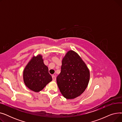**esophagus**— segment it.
I'll list each match as a JSON object with an SVG mask.
<instances>
[{
    "instance_id": "34e87169",
    "label": "esophagus",
    "mask_w": 122,
    "mask_h": 122,
    "mask_svg": "<svg viewBox=\"0 0 122 122\" xmlns=\"http://www.w3.org/2000/svg\"><path fill=\"white\" fill-rule=\"evenodd\" d=\"M52 80H53V81H55L56 80V76H55L53 75V76H52Z\"/></svg>"
}]
</instances>
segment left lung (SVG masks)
Wrapping results in <instances>:
<instances>
[{
    "label": "left lung",
    "instance_id": "8db88e82",
    "mask_svg": "<svg viewBox=\"0 0 122 122\" xmlns=\"http://www.w3.org/2000/svg\"><path fill=\"white\" fill-rule=\"evenodd\" d=\"M89 71L79 55L70 50L63 59L57 85L64 97L74 99L82 94L89 80Z\"/></svg>",
    "mask_w": 122,
    "mask_h": 122
}]
</instances>
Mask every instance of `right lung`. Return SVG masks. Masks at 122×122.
<instances>
[{
    "label": "right lung",
    "mask_w": 122,
    "mask_h": 122,
    "mask_svg": "<svg viewBox=\"0 0 122 122\" xmlns=\"http://www.w3.org/2000/svg\"><path fill=\"white\" fill-rule=\"evenodd\" d=\"M25 84L30 90L39 92L52 81L48 67L43 63L40 55L34 57L28 64L23 72Z\"/></svg>",
    "instance_id": "obj_1"
}]
</instances>
